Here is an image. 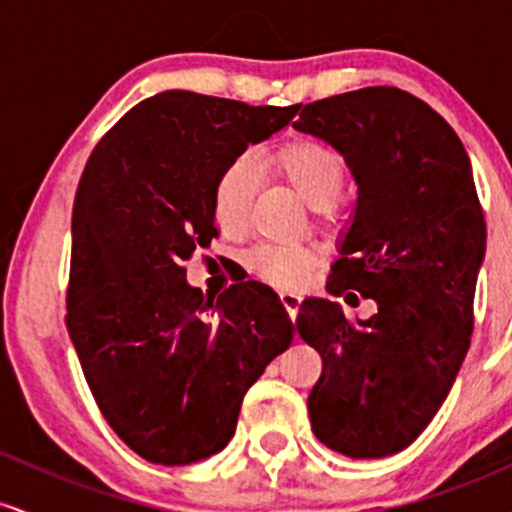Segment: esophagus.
I'll return each mask as SVG.
<instances>
[{
  "label": "esophagus",
  "mask_w": 512,
  "mask_h": 512,
  "mask_svg": "<svg viewBox=\"0 0 512 512\" xmlns=\"http://www.w3.org/2000/svg\"><path fill=\"white\" fill-rule=\"evenodd\" d=\"M278 297H280V302H283V307H285L287 317L295 319V317H297V309H300L302 297L297 295V292H292V290H280V292H278Z\"/></svg>",
  "instance_id": "esophagus-1"
}]
</instances>
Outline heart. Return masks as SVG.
I'll return each instance as SVG.
<instances>
[{
	"mask_svg": "<svg viewBox=\"0 0 512 512\" xmlns=\"http://www.w3.org/2000/svg\"><path fill=\"white\" fill-rule=\"evenodd\" d=\"M273 164L297 195L312 208H329L341 195L346 169L341 157L324 142L297 137L275 149ZM256 186V164L251 157L232 159L212 188V215L227 234H241L249 225L251 198ZM317 261L309 244H258L244 258L246 271L278 287L300 285Z\"/></svg>",
	"mask_w": 512,
	"mask_h": 512,
	"instance_id": "obj_1",
	"label": "heart"
}]
</instances>
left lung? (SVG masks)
<instances>
[{
	"label": "left lung",
	"mask_w": 512,
	"mask_h": 512,
	"mask_svg": "<svg viewBox=\"0 0 512 512\" xmlns=\"http://www.w3.org/2000/svg\"><path fill=\"white\" fill-rule=\"evenodd\" d=\"M295 128L346 154L358 183L326 287L377 302L365 321L329 300L300 304L297 333L321 355L309 421L338 455H396L433 421L472 343L486 251L472 166L447 120L394 86L307 103Z\"/></svg>",
	"instance_id": "8db88e82"
}]
</instances>
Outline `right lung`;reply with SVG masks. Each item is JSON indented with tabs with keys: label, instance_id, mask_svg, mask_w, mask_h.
I'll use <instances>...</instances> for the list:
<instances>
[{
	"label": "right lung",
	"instance_id": "obj_1",
	"mask_svg": "<svg viewBox=\"0 0 512 512\" xmlns=\"http://www.w3.org/2000/svg\"><path fill=\"white\" fill-rule=\"evenodd\" d=\"M300 111L164 91L101 137L72 208L67 331L96 404L132 452L181 467L225 450L241 399L292 326L249 280L205 300L183 263L217 237L212 188Z\"/></svg>",
	"mask_w": 512,
	"mask_h": 512
}]
</instances>
